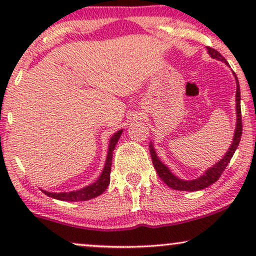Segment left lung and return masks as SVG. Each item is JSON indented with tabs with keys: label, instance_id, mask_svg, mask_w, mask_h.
<instances>
[{
	"label": "left lung",
	"instance_id": "left-lung-1",
	"mask_svg": "<svg viewBox=\"0 0 256 256\" xmlns=\"http://www.w3.org/2000/svg\"><path fill=\"white\" fill-rule=\"evenodd\" d=\"M206 48H208V54L211 56L213 59H218V60L225 62L227 66H230L228 62H226V59L224 58L218 51L214 50V48H208V46ZM233 74H234V78H236V130H234L232 144L230 146L228 152H227L225 155H224V157L219 160V162H216L213 166L208 168V169L206 170L200 177L196 178V180H180V178L174 176V174L171 172V170L166 166V164L162 163V160H160L158 158V156H157V154L155 152V148H154L152 142H150L149 149H150V155H152L154 168L156 169L157 174H158V176L160 177V180H162L164 183L168 185V186L174 188V190H178V191H198V190H202V188H205L210 186V185L213 184V183H216V182L219 180V177L222 176L224 170L226 169L227 164L230 163V160L233 157L234 152H236L238 146H239L241 134H242V122H241L239 80H238L236 73L233 72Z\"/></svg>",
	"mask_w": 256,
	"mask_h": 256
}]
</instances>
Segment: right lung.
I'll return each instance as SVG.
<instances>
[{
	"instance_id": "1",
	"label": "right lung",
	"mask_w": 256,
	"mask_h": 256,
	"mask_svg": "<svg viewBox=\"0 0 256 256\" xmlns=\"http://www.w3.org/2000/svg\"><path fill=\"white\" fill-rule=\"evenodd\" d=\"M122 129L115 132V134L112 136L110 140V146H108V152H107V158H106V163H104V170L99 178L94 182L93 184L87 185V186L80 188V190L76 191H70V192H60V194H57V192H48L45 190L43 191V194H45L48 197L54 198V199H59V200H64V202H85L88 200V199L96 198L98 196L102 194V192L106 191V188L110 185V169H112V160H113V152L115 149V146L120 138V136L122 134Z\"/></svg>"
}]
</instances>
